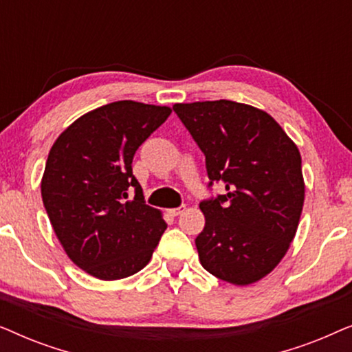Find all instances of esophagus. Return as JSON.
<instances>
[{"instance_id":"1","label":"esophagus","mask_w":352,"mask_h":352,"mask_svg":"<svg viewBox=\"0 0 352 352\" xmlns=\"http://www.w3.org/2000/svg\"><path fill=\"white\" fill-rule=\"evenodd\" d=\"M186 211V205H182V206H177V208H171V210H168V213H170L171 216H179V214H182Z\"/></svg>"}]
</instances>
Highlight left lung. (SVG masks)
Segmentation results:
<instances>
[{
  "label": "left lung",
  "instance_id": "obj_1",
  "mask_svg": "<svg viewBox=\"0 0 352 352\" xmlns=\"http://www.w3.org/2000/svg\"><path fill=\"white\" fill-rule=\"evenodd\" d=\"M206 158L210 184L226 194L200 204L195 239L206 271L245 287L271 274L295 239L305 204L296 144L267 112L234 100L175 104Z\"/></svg>",
  "mask_w": 352,
  "mask_h": 352
}]
</instances>
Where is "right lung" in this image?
I'll list each match as a JSON object with an SVG mask.
<instances>
[{
  "label": "right lung",
  "instance_id": "1",
  "mask_svg": "<svg viewBox=\"0 0 352 352\" xmlns=\"http://www.w3.org/2000/svg\"><path fill=\"white\" fill-rule=\"evenodd\" d=\"M170 113L166 105L117 100L81 115L52 144L43 204L67 256L89 276L118 280L139 272L165 232L162 211L144 204L131 163ZM129 186L137 189L133 201Z\"/></svg>",
  "mask_w": 352,
  "mask_h": 352
}]
</instances>
